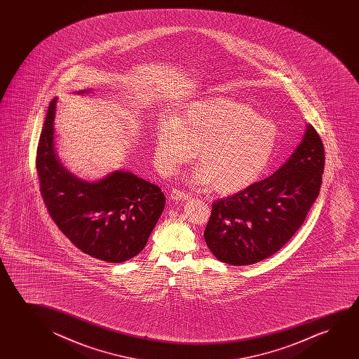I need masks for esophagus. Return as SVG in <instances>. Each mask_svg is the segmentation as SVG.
I'll list each match as a JSON object with an SVG mask.
<instances>
[{"label": "esophagus", "instance_id": "esophagus-1", "mask_svg": "<svg viewBox=\"0 0 359 359\" xmlns=\"http://www.w3.org/2000/svg\"><path fill=\"white\" fill-rule=\"evenodd\" d=\"M189 197H190L189 192L182 191L179 189H172V194H170V198L174 201H184V200H187Z\"/></svg>", "mask_w": 359, "mask_h": 359}]
</instances>
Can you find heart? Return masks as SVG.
I'll return each instance as SVG.
<instances>
[{
	"label": "heart",
	"instance_id": "heart-1",
	"mask_svg": "<svg viewBox=\"0 0 359 359\" xmlns=\"http://www.w3.org/2000/svg\"><path fill=\"white\" fill-rule=\"evenodd\" d=\"M277 130L255 109L226 97L190 104L175 120L163 118L156 130L161 167L175 172L197 149V182L218 194L244 190L264 172L275 151Z\"/></svg>",
	"mask_w": 359,
	"mask_h": 359
}]
</instances>
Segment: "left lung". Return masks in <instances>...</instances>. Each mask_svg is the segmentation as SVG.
Returning <instances> with one entry per match:
<instances>
[{
    "label": "left lung",
    "mask_w": 359,
    "mask_h": 359,
    "mask_svg": "<svg viewBox=\"0 0 359 359\" xmlns=\"http://www.w3.org/2000/svg\"><path fill=\"white\" fill-rule=\"evenodd\" d=\"M324 165L321 138L306 125L299 144L278 170L212 203L203 231L212 254L228 265L246 266L280 250L319 196Z\"/></svg>",
    "instance_id": "obj_1"
}]
</instances>
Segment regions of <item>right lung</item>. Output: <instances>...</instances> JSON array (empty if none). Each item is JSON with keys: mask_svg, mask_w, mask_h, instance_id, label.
I'll return each mask as SVG.
<instances>
[{"mask_svg": "<svg viewBox=\"0 0 359 359\" xmlns=\"http://www.w3.org/2000/svg\"><path fill=\"white\" fill-rule=\"evenodd\" d=\"M56 102V98L50 102L36 149L45 207L79 250L113 264L130 260L147 244L165 206L164 194L131 172L116 170L93 182L69 172L54 147Z\"/></svg>", "mask_w": 359, "mask_h": 359, "instance_id": "add662e5", "label": "right lung"}]
</instances>
